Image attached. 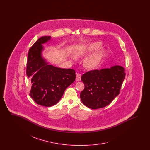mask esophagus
<instances>
[{
    "instance_id": "34e87169",
    "label": "esophagus",
    "mask_w": 150,
    "mask_h": 150,
    "mask_svg": "<svg viewBox=\"0 0 150 150\" xmlns=\"http://www.w3.org/2000/svg\"><path fill=\"white\" fill-rule=\"evenodd\" d=\"M76 80L78 81L81 80V74H80L79 73H76Z\"/></svg>"
}]
</instances>
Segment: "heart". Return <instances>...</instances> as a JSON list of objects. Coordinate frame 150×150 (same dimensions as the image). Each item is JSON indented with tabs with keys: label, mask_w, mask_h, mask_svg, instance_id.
<instances>
[{
	"label": "heart",
	"mask_w": 150,
	"mask_h": 150,
	"mask_svg": "<svg viewBox=\"0 0 150 150\" xmlns=\"http://www.w3.org/2000/svg\"><path fill=\"white\" fill-rule=\"evenodd\" d=\"M100 43L96 42L87 44L81 47L76 52V55L78 57H83L92 52L100 46ZM105 53L102 48L96 50L93 54L87 57L85 60V66L88 69H94L101 62ZM74 59V58H73Z\"/></svg>",
	"instance_id": "b5f03b06"
}]
</instances>
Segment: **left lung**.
Returning <instances> with one entry per match:
<instances>
[{
  "mask_svg": "<svg viewBox=\"0 0 150 150\" xmlns=\"http://www.w3.org/2000/svg\"><path fill=\"white\" fill-rule=\"evenodd\" d=\"M125 76L119 65L86 72L81 76L85 86L80 94L83 103L92 109L106 107L120 93Z\"/></svg>",
  "mask_w": 150,
  "mask_h": 150,
  "instance_id": "8db88e82",
  "label": "left lung"
}]
</instances>
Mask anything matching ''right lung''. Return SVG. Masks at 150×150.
<instances>
[{"mask_svg":"<svg viewBox=\"0 0 150 150\" xmlns=\"http://www.w3.org/2000/svg\"><path fill=\"white\" fill-rule=\"evenodd\" d=\"M50 36L40 38L30 48L26 74L31 83L30 96L36 103L45 107L55 105L61 100L66 89L75 80V71L49 64L42 56L43 44Z\"/></svg>","mask_w":150,"mask_h":150,"instance_id":"add662e5","label":"right lung"}]
</instances>
